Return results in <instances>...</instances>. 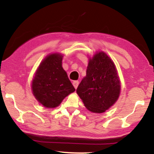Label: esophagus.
Segmentation results:
<instances>
[{
	"label": "esophagus",
	"mask_w": 154,
	"mask_h": 154,
	"mask_svg": "<svg viewBox=\"0 0 154 154\" xmlns=\"http://www.w3.org/2000/svg\"><path fill=\"white\" fill-rule=\"evenodd\" d=\"M79 82H78V81H74V82H72V85L74 86V87H75V89H77L78 86H79Z\"/></svg>",
	"instance_id": "1"
}]
</instances>
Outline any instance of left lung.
Returning <instances> with one entry per match:
<instances>
[{
	"label": "left lung",
	"mask_w": 154,
	"mask_h": 154,
	"mask_svg": "<svg viewBox=\"0 0 154 154\" xmlns=\"http://www.w3.org/2000/svg\"><path fill=\"white\" fill-rule=\"evenodd\" d=\"M120 88L114 63L105 52L100 51L89 60L86 75L76 91L88 110L100 113L114 104Z\"/></svg>",
	"instance_id": "left-lung-1"
}]
</instances>
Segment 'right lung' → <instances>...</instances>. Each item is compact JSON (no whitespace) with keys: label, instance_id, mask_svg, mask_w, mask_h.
Here are the masks:
<instances>
[{"label":"right lung","instance_id":"1","mask_svg":"<svg viewBox=\"0 0 154 154\" xmlns=\"http://www.w3.org/2000/svg\"><path fill=\"white\" fill-rule=\"evenodd\" d=\"M63 56L51 54L38 68L32 83V93L46 108H55L64 98L75 90L62 67Z\"/></svg>","mask_w":154,"mask_h":154}]
</instances>
